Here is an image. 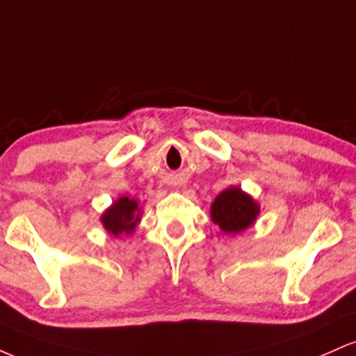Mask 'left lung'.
<instances>
[{
	"instance_id": "8db88e82",
	"label": "left lung",
	"mask_w": 356,
	"mask_h": 356,
	"mask_svg": "<svg viewBox=\"0 0 356 356\" xmlns=\"http://www.w3.org/2000/svg\"><path fill=\"white\" fill-rule=\"evenodd\" d=\"M257 214L259 206L239 187H229L220 192L211 207L212 220L229 234H236L251 226Z\"/></svg>"
}]
</instances>
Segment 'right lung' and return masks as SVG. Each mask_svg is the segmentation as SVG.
Instances as JSON below:
<instances>
[{"label":"right lung","instance_id":"obj_1","mask_svg":"<svg viewBox=\"0 0 356 356\" xmlns=\"http://www.w3.org/2000/svg\"><path fill=\"white\" fill-rule=\"evenodd\" d=\"M105 229L112 234L132 232L138 222V204L134 199L122 197L102 216Z\"/></svg>","mask_w":356,"mask_h":356}]
</instances>
